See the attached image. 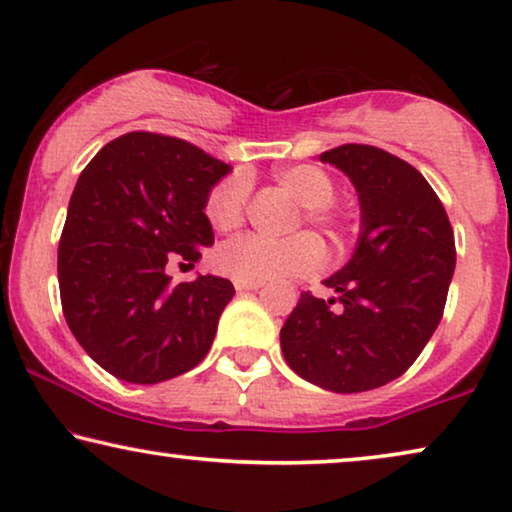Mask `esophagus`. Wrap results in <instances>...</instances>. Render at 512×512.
I'll use <instances>...</instances> for the list:
<instances>
[{
	"mask_svg": "<svg viewBox=\"0 0 512 512\" xmlns=\"http://www.w3.org/2000/svg\"><path fill=\"white\" fill-rule=\"evenodd\" d=\"M234 287L239 292H253V290H259L262 287V283H248V280H234Z\"/></svg>",
	"mask_w": 512,
	"mask_h": 512,
	"instance_id": "obj_1",
	"label": "esophagus"
}]
</instances>
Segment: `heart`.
<instances>
[{
    "label": "heart",
    "instance_id": "b5f03b06",
    "mask_svg": "<svg viewBox=\"0 0 512 512\" xmlns=\"http://www.w3.org/2000/svg\"><path fill=\"white\" fill-rule=\"evenodd\" d=\"M276 181L283 190L301 204L308 225L338 232L341 220L331 201L336 185L327 171L313 164H297L276 171ZM248 201V181L243 176H229L218 183L206 199V218L218 232H232L243 222ZM220 269L234 280L269 283L290 276H308L322 264V246L311 234H297L285 241L248 234L229 241L218 253Z\"/></svg>",
    "mask_w": 512,
    "mask_h": 512
}]
</instances>
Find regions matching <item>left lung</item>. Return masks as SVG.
<instances>
[{
  "label": "left lung",
  "mask_w": 512,
  "mask_h": 512,
  "mask_svg": "<svg viewBox=\"0 0 512 512\" xmlns=\"http://www.w3.org/2000/svg\"><path fill=\"white\" fill-rule=\"evenodd\" d=\"M320 162L355 187L359 236L348 262L322 280L336 297L301 294L280 348L290 369L322 390H376L415 362L441 322L455 234L427 178L399 157L345 143Z\"/></svg>",
  "instance_id": "obj_1"
}]
</instances>
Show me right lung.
I'll return each mask as SVG.
<instances>
[{
	"instance_id": "obj_1",
	"label": "right lung",
	"mask_w": 512,
	"mask_h": 512,
	"mask_svg": "<svg viewBox=\"0 0 512 512\" xmlns=\"http://www.w3.org/2000/svg\"><path fill=\"white\" fill-rule=\"evenodd\" d=\"M232 167L174 136L129 132L99 150L69 199L57 280L64 320L111 376L155 385L197 366L234 285L220 276L174 283L213 246L204 208Z\"/></svg>"
}]
</instances>
